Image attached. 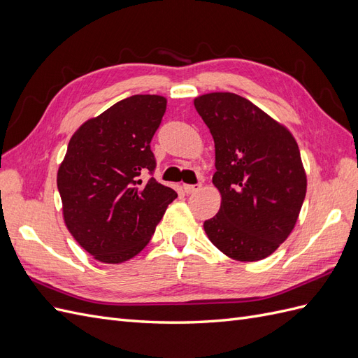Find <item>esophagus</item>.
Masks as SVG:
<instances>
[{
	"label": "esophagus",
	"mask_w": 358,
	"mask_h": 358,
	"mask_svg": "<svg viewBox=\"0 0 358 358\" xmlns=\"http://www.w3.org/2000/svg\"><path fill=\"white\" fill-rule=\"evenodd\" d=\"M183 189H185L187 194H194L201 189V183H194V185H183Z\"/></svg>",
	"instance_id": "1"
}]
</instances>
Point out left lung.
Instances as JSON below:
<instances>
[{"mask_svg":"<svg viewBox=\"0 0 358 358\" xmlns=\"http://www.w3.org/2000/svg\"><path fill=\"white\" fill-rule=\"evenodd\" d=\"M194 106L215 142L213 185L221 208L203 227L237 262L273 254L294 229L306 196L296 138L259 107L233 92L197 96Z\"/></svg>","mask_w":358,"mask_h":358,"instance_id":"8db88e82","label":"left lung"}]
</instances>
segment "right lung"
I'll return each instance as SVG.
<instances>
[{"mask_svg": "<svg viewBox=\"0 0 358 358\" xmlns=\"http://www.w3.org/2000/svg\"><path fill=\"white\" fill-rule=\"evenodd\" d=\"M161 95H133L88 119L70 138L58 169L69 231L95 259L124 263L149 243L167 206L178 197L154 178L150 140L166 113Z\"/></svg>", "mask_w": 358, "mask_h": 358, "instance_id": "right-lung-1", "label": "right lung"}]
</instances>
